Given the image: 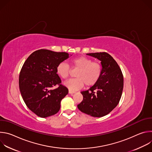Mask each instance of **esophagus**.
<instances>
[{"label":"esophagus","mask_w":152,"mask_h":152,"mask_svg":"<svg viewBox=\"0 0 152 152\" xmlns=\"http://www.w3.org/2000/svg\"><path fill=\"white\" fill-rule=\"evenodd\" d=\"M75 93V91H72V90H69V94H74Z\"/></svg>","instance_id":"esophagus-1"}]
</instances>
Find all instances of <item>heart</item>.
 I'll list each match as a JSON object with an SVG mask.
<instances>
[{"label": "heart", "instance_id": "heart-1", "mask_svg": "<svg viewBox=\"0 0 152 152\" xmlns=\"http://www.w3.org/2000/svg\"><path fill=\"white\" fill-rule=\"evenodd\" d=\"M74 70H78L75 74L76 78L65 82V85L72 91L81 88L83 84L86 87L94 85L99 80L102 72L101 64L86 56H79L72 60ZM72 72L69 65L65 62H60L56 67L57 74L63 79H67Z\"/></svg>", "mask_w": 152, "mask_h": 152}]
</instances>
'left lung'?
<instances>
[{
    "instance_id": "8db88e82",
    "label": "left lung",
    "mask_w": 152,
    "mask_h": 152,
    "mask_svg": "<svg viewBox=\"0 0 152 152\" xmlns=\"http://www.w3.org/2000/svg\"><path fill=\"white\" fill-rule=\"evenodd\" d=\"M86 55L101 61L102 72L94 85L80 92L83 100L77 107L83 113L101 117L111 113L118 104L123 89V76L117 62L110 54L97 52Z\"/></svg>"
}]
</instances>
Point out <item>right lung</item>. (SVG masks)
Masks as SVG:
<instances>
[{
	"instance_id": "1",
	"label": "right lung",
	"mask_w": 152,
	"mask_h": 152,
	"mask_svg": "<svg viewBox=\"0 0 152 152\" xmlns=\"http://www.w3.org/2000/svg\"><path fill=\"white\" fill-rule=\"evenodd\" d=\"M66 52L47 49L34 52L25 61L19 75L21 95L29 109L41 118L56 114L68 93L56 73L58 65L69 58ZM56 85L58 87L53 90Z\"/></svg>"
}]
</instances>
